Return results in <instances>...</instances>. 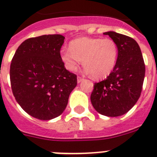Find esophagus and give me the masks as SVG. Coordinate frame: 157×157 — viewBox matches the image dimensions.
Segmentation results:
<instances>
[{
  "label": "esophagus",
  "mask_w": 157,
  "mask_h": 157,
  "mask_svg": "<svg viewBox=\"0 0 157 157\" xmlns=\"http://www.w3.org/2000/svg\"><path fill=\"white\" fill-rule=\"evenodd\" d=\"M83 80V78L82 77H81V76H78L77 77V81H78V82L79 83L80 82H82Z\"/></svg>",
  "instance_id": "esophagus-1"
}]
</instances>
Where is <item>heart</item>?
Listing matches in <instances>:
<instances>
[{
    "label": "heart",
    "instance_id": "heart-1",
    "mask_svg": "<svg viewBox=\"0 0 157 157\" xmlns=\"http://www.w3.org/2000/svg\"><path fill=\"white\" fill-rule=\"evenodd\" d=\"M70 49L60 51V59L65 68L75 71L80 63L94 78L109 75L116 64L118 45L111 38L83 37L75 39L69 45Z\"/></svg>",
    "mask_w": 157,
    "mask_h": 157
}]
</instances>
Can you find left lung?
I'll return each instance as SVG.
<instances>
[{"mask_svg":"<svg viewBox=\"0 0 157 157\" xmlns=\"http://www.w3.org/2000/svg\"><path fill=\"white\" fill-rule=\"evenodd\" d=\"M104 34L117 44V61L106 79L94 84L90 100L100 114L116 117L127 113L139 99L145 66L141 48L132 37L114 31Z\"/></svg>","mask_w":157,"mask_h":157,"instance_id":"obj_1","label":"left lung"}]
</instances>
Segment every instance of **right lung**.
<instances>
[{"label":"right lung","instance_id":"add662e5","mask_svg":"<svg viewBox=\"0 0 157 157\" xmlns=\"http://www.w3.org/2000/svg\"><path fill=\"white\" fill-rule=\"evenodd\" d=\"M64 37L48 34L30 37L18 47L10 66L12 90L22 109L30 116L49 120L66 109L77 75L60 59Z\"/></svg>","mask_w":157,"mask_h":157}]
</instances>
